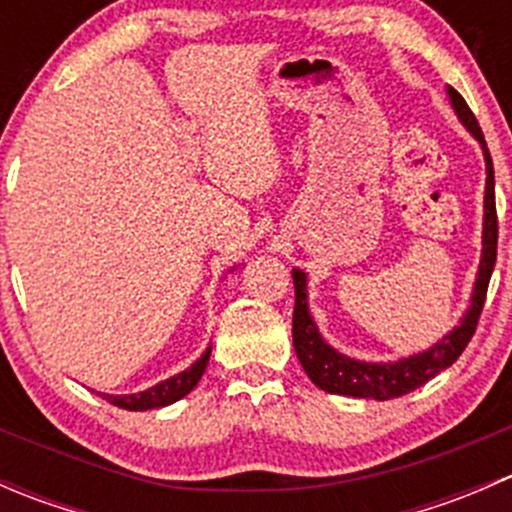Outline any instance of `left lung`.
Returning a JSON list of instances; mask_svg holds the SVG:
<instances>
[{
    "mask_svg": "<svg viewBox=\"0 0 512 512\" xmlns=\"http://www.w3.org/2000/svg\"><path fill=\"white\" fill-rule=\"evenodd\" d=\"M448 98L461 118L463 126L471 131L483 148L485 156V215H483V255H480L476 287H473L471 307L463 314L461 324L453 327L451 332L443 339H438L431 349L418 352L414 356H406L399 361H359L352 356H344L334 347L324 342L319 334L317 324H314L312 314H309L307 302V275L302 270H292L294 280V314H292V342L294 352H297L299 364L307 371L309 379L319 386L322 391L339 396H354V399H376V401H389L399 399V396L409 394V391L418 389L441 374L443 369L453 364L463 349L468 347L471 337L476 334L480 312L485 304V292H488L490 275L495 267V255H498V215H495V175H493V160H490L488 146H485L483 131H480L476 116L463 101L453 86H448Z\"/></svg>",
    "mask_w": 512,
    "mask_h": 512,
    "instance_id": "left-lung-1",
    "label": "left lung"
}]
</instances>
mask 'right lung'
Here are the masks:
<instances>
[{"label": "right lung", "mask_w": 512, "mask_h": 512, "mask_svg": "<svg viewBox=\"0 0 512 512\" xmlns=\"http://www.w3.org/2000/svg\"><path fill=\"white\" fill-rule=\"evenodd\" d=\"M208 359H210V347L205 349L203 356H200L193 366H188V369L180 371V374L170 376V379L160 381V384L151 386V389L138 391V394H123V396H113V394H98V396L106 399L108 404L126 411H148V409H160V406L175 404V401L183 399L185 394H190V391L198 386L200 376L205 374V366H208Z\"/></svg>", "instance_id": "add662e5"}]
</instances>
